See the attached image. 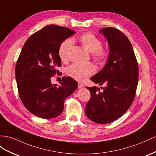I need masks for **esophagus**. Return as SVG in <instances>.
Masks as SVG:
<instances>
[{
  "label": "esophagus",
  "mask_w": 156,
  "mask_h": 156,
  "mask_svg": "<svg viewBox=\"0 0 156 156\" xmlns=\"http://www.w3.org/2000/svg\"><path fill=\"white\" fill-rule=\"evenodd\" d=\"M83 86H84V85H83V83H78V88H82V87H83Z\"/></svg>",
  "instance_id": "esophagus-1"
}]
</instances>
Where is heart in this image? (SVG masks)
Listing matches in <instances>:
<instances>
[{"instance_id": "obj_1", "label": "heart", "mask_w": 156, "mask_h": 156, "mask_svg": "<svg viewBox=\"0 0 156 156\" xmlns=\"http://www.w3.org/2000/svg\"><path fill=\"white\" fill-rule=\"evenodd\" d=\"M79 41L82 46L90 53H92L95 60L103 63L107 58V51L102 48V42L100 39L93 34L87 32L83 34L79 39ZM73 39L65 40L61 43L58 49V55L62 62H66L69 58V53L71 49ZM95 72V68L93 64L87 63L84 65L73 64L66 69L67 74L76 80L83 82L94 74Z\"/></svg>"}]
</instances>
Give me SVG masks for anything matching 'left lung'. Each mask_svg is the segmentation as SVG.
I'll list each match as a JSON object with an SVG mask.
<instances>
[{"label": "left lung", "instance_id": "1", "mask_svg": "<svg viewBox=\"0 0 156 156\" xmlns=\"http://www.w3.org/2000/svg\"><path fill=\"white\" fill-rule=\"evenodd\" d=\"M108 41L109 53L105 66L91 78L101 87H87L91 98L86 115L99 124L113 122L129 109L135 97L138 80V66L129 39L115 27L99 31Z\"/></svg>", "mask_w": 156, "mask_h": 156}]
</instances>
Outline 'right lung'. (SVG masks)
<instances>
[{
  "label": "right lung",
  "mask_w": 156,
  "mask_h": 156,
  "mask_svg": "<svg viewBox=\"0 0 156 156\" xmlns=\"http://www.w3.org/2000/svg\"><path fill=\"white\" fill-rule=\"evenodd\" d=\"M74 34L67 27L49 25L31 35L22 48L16 65V79L23 105L35 116H58L66 98L78 87L77 82L70 76L62 77L59 86L51 81L61 66L60 45Z\"/></svg>",
  "instance_id": "1"
}]
</instances>
